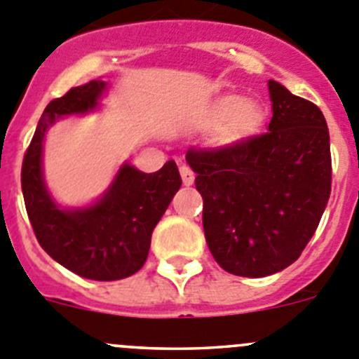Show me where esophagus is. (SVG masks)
Returning <instances> with one entry per match:
<instances>
[{"instance_id": "1", "label": "esophagus", "mask_w": 359, "mask_h": 359, "mask_svg": "<svg viewBox=\"0 0 359 359\" xmlns=\"http://www.w3.org/2000/svg\"><path fill=\"white\" fill-rule=\"evenodd\" d=\"M180 174H182V180H183V185H192L194 180H196V174L194 170L190 169L189 165H180Z\"/></svg>"}]
</instances>
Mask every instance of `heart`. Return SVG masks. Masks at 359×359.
Listing matches in <instances>:
<instances>
[{
	"instance_id": "heart-1",
	"label": "heart",
	"mask_w": 359,
	"mask_h": 359,
	"mask_svg": "<svg viewBox=\"0 0 359 359\" xmlns=\"http://www.w3.org/2000/svg\"><path fill=\"white\" fill-rule=\"evenodd\" d=\"M264 109L259 102L225 95L204 112L203 126L217 128V141L222 144H236L257 134L264 125Z\"/></svg>"
}]
</instances>
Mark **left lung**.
<instances>
[{
	"label": "left lung",
	"mask_w": 359,
	"mask_h": 359,
	"mask_svg": "<svg viewBox=\"0 0 359 359\" xmlns=\"http://www.w3.org/2000/svg\"><path fill=\"white\" fill-rule=\"evenodd\" d=\"M268 86V132L187 151L211 255L225 271L252 278L282 271L302 255L331 194L323 112L276 81Z\"/></svg>",
	"instance_id": "1"
}]
</instances>
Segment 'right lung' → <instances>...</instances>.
<instances>
[{"instance_id": "add662e5", "label": "right lung", "mask_w": 359, "mask_h": 359, "mask_svg": "<svg viewBox=\"0 0 359 359\" xmlns=\"http://www.w3.org/2000/svg\"><path fill=\"white\" fill-rule=\"evenodd\" d=\"M104 90V81H90L49 102L24 155L20 185L40 247L79 276L109 282L144 266L153 229L182 187V176L174 160L149 174L125 163L93 206L63 210L54 203L42 176L47 128L61 116L93 111Z\"/></svg>"}]
</instances>
